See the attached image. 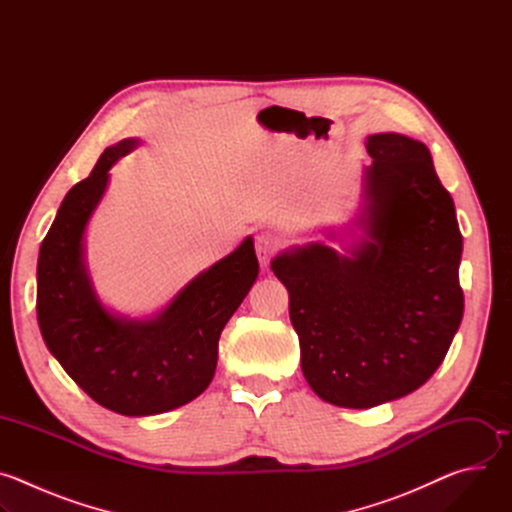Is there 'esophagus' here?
<instances>
[{"instance_id":"34e87169","label":"esophagus","mask_w":512,"mask_h":512,"mask_svg":"<svg viewBox=\"0 0 512 512\" xmlns=\"http://www.w3.org/2000/svg\"><path fill=\"white\" fill-rule=\"evenodd\" d=\"M279 247H281V241H279L273 233H269V231H263V233H259V235L255 237L257 259H259V263H261L263 267L269 265L271 257L277 253Z\"/></svg>"}]
</instances>
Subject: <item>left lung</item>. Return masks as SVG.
I'll return each mask as SVG.
<instances>
[{
    "label": "left lung",
    "instance_id": "obj_1",
    "mask_svg": "<svg viewBox=\"0 0 512 512\" xmlns=\"http://www.w3.org/2000/svg\"><path fill=\"white\" fill-rule=\"evenodd\" d=\"M364 145L373 164L362 168L358 212L344 229L324 231L342 251L312 241L271 261L289 294L308 385L348 409L419 389L464 314L456 208L425 143L375 133Z\"/></svg>",
    "mask_w": 512,
    "mask_h": 512
}]
</instances>
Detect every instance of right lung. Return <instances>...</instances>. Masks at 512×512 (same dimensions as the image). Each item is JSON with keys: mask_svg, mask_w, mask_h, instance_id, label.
<instances>
[{"mask_svg": "<svg viewBox=\"0 0 512 512\" xmlns=\"http://www.w3.org/2000/svg\"><path fill=\"white\" fill-rule=\"evenodd\" d=\"M141 141L107 148L91 176L64 196L40 245L36 312L42 338L66 375L121 415L172 411L212 381L218 338L259 275L253 237L190 279L152 318L109 310L95 289L85 235L109 186V170Z\"/></svg>", "mask_w": 512, "mask_h": 512, "instance_id": "right-lung-1", "label": "right lung"}]
</instances>
